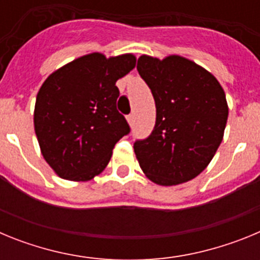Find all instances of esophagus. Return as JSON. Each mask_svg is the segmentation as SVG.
Instances as JSON below:
<instances>
[{
  "mask_svg": "<svg viewBox=\"0 0 260 260\" xmlns=\"http://www.w3.org/2000/svg\"><path fill=\"white\" fill-rule=\"evenodd\" d=\"M126 118H127V122L130 123V125H133V123H134V119H135V116H134V113L128 114V116L126 117Z\"/></svg>",
  "mask_w": 260,
  "mask_h": 260,
  "instance_id": "esophagus-1",
  "label": "esophagus"
}]
</instances>
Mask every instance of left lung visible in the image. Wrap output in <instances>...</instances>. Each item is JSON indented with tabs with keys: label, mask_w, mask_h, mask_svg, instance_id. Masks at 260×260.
Returning a JSON list of instances; mask_svg holds the SVG:
<instances>
[{
	"label": "left lung",
	"mask_w": 260,
	"mask_h": 260,
	"mask_svg": "<svg viewBox=\"0 0 260 260\" xmlns=\"http://www.w3.org/2000/svg\"><path fill=\"white\" fill-rule=\"evenodd\" d=\"M137 70L156 104L152 133L134 143L139 165L157 185L187 182L207 168L222 141L224 89L206 69L181 56H141Z\"/></svg>",
	"instance_id": "1"
}]
</instances>
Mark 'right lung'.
I'll return each instance as SVG.
<instances>
[{
  "label": "right lung",
  "mask_w": 260,
  "mask_h": 260,
  "mask_svg": "<svg viewBox=\"0 0 260 260\" xmlns=\"http://www.w3.org/2000/svg\"><path fill=\"white\" fill-rule=\"evenodd\" d=\"M133 54L91 53L49 75L36 96L34 125L45 161L61 178L88 181L130 133L117 110L116 82L135 68Z\"/></svg>",
  "instance_id": "1"
}]
</instances>
